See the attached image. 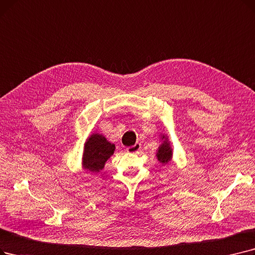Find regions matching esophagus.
<instances>
[{
	"mask_svg": "<svg viewBox=\"0 0 255 255\" xmlns=\"http://www.w3.org/2000/svg\"><path fill=\"white\" fill-rule=\"evenodd\" d=\"M140 148H141L140 143H139V142H135L133 146L128 147L126 150H127L128 153H137V152L140 150Z\"/></svg>",
	"mask_w": 255,
	"mask_h": 255,
	"instance_id": "obj_1",
	"label": "esophagus"
}]
</instances>
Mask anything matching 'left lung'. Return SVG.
Wrapping results in <instances>:
<instances>
[{"instance_id":"obj_1","label":"left lung","mask_w":255,"mask_h":255,"mask_svg":"<svg viewBox=\"0 0 255 255\" xmlns=\"http://www.w3.org/2000/svg\"><path fill=\"white\" fill-rule=\"evenodd\" d=\"M161 140H162V142L160 143V146L158 147L157 152H156V157L160 163L167 164L168 162H170L172 160L173 149L171 148L170 141H169V138L167 135L162 134Z\"/></svg>"}]
</instances>
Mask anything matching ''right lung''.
<instances>
[{
    "label": "right lung",
    "instance_id": "right-lung-1",
    "mask_svg": "<svg viewBox=\"0 0 255 255\" xmlns=\"http://www.w3.org/2000/svg\"><path fill=\"white\" fill-rule=\"evenodd\" d=\"M116 146L100 133H93L87 137L82 154L84 170L98 173L104 169L108 158L115 153Z\"/></svg>",
    "mask_w": 255,
    "mask_h": 255
}]
</instances>
